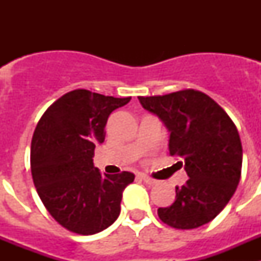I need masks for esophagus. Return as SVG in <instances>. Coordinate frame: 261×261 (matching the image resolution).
<instances>
[{
  "label": "esophagus",
  "mask_w": 261,
  "mask_h": 261,
  "mask_svg": "<svg viewBox=\"0 0 261 261\" xmlns=\"http://www.w3.org/2000/svg\"><path fill=\"white\" fill-rule=\"evenodd\" d=\"M140 177H141V180H144L145 183L149 184V186H154V184H156V180H154V179H151V177L146 176V175H140Z\"/></svg>",
  "instance_id": "esophagus-1"
}]
</instances>
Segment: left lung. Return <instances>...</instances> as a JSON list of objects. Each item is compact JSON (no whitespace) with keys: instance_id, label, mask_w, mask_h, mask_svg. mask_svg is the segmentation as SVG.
Returning a JSON list of instances; mask_svg holds the SVG:
<instances>
[{"instance_id":"1","label":"left lung","mask_w":261,"mask_h":261,"mask_svg":"<svg viewBox=\"0 0 261 261\" xmlns=\"http://www.w3.org/2000/svg\"><path fill=\"white\" fill-rule=\"evenodd\" d=\"M170 133L168 150L184 162L188 180L175 187L171 206L159 208V218L175 229H196L211 222L234 195L242 171V144L229 115L195 90L163 96H138Z\"/></svg>"}]
</instances>
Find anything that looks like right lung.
Returning a JSON list of instances; mask_svg holds the SVG:
<instances>
[{"label": "right lung", "instance_id": "1", "mask_svg": "<svg viewBox=\"0 0 261 261\" xmlns=\"http://www.w3.org/2000/svg\"><path fill=\"white\" fill-rule=\"evenodd\" d=\"M130 98L74 90L57 99L39 120L31 141V172L38 195L65 229L96 234L120 214L123 192L135 174L102 175L94 167L108 116Z\"/></svg>", "mask_w": 261, "mask_h": 261}]
</instances>
